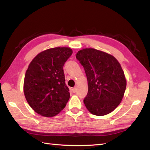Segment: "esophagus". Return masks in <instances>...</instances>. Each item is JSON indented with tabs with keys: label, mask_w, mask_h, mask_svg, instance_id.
<instances>
[{
	"label": "esophagus",
	"mask_w": 150,
	"mask_h": 150,
	"mask_svg": "<svg viewBox=\"0 0 150 150\" xmlns=\"http://www.w3.org/2000/svg\"><path fill=\"white\" fill-rule=\"evenodd\" d=\"M72 91L73 92V93H76V91H77V88H76V87L73 88L72 89Z\"/></svg>",
	"instance_id": "1"
}]
</instances>
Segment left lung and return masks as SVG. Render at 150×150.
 <instances>
[{"instance_id":"obj_1","label":"left lung","mask_w":150,"mask_h":150,"mask_svg":"<svg viewBox=\"0 0 150 150\" xmlns=\"http://www.w3.org/2000/svg\"><path fill=\"white\" fill-rule=\"evenodd\" d=\"M76 58L87 77L88 91L84 103L88 110L97 116L112 112L120 103L126 88L119 62L113 56L93 48L79 51Z\"/></svg>"}]
</instances>
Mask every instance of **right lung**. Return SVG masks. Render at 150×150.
Instances as JSON below:
<instances>
[{"mask_svg": "<svg viewBox=\"0 0 150 150\" xmlns=\"http://www.w3.org/2000/svg\"><path fill=\"white\" fill-rule=\"evenodd\" d=\"M72 50L57 47L39 53L30 64L24 82V93L38 114L51 117L60 113L70 97L63 66Z\"/></svg>", "mask_w": 150, "mask_h": 150, "instance_id": "add662e5", "label": "right lung"}]
</instances>
